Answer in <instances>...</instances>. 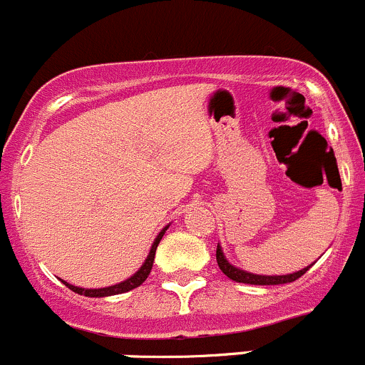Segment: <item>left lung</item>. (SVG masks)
<instances>
[{"mask_svg": "<svg viewBox=\"0 0 365 365\" xmlns=\"http://www.w3.org/2000/svg\"><path fill=\"white\" fill-rule=\"evenodd\" d=\"M215 259H217L219 268L225 273L226 277L231 278L235 282H240V284H252V285H278V284H289V282L297 280L299 277H303L304 273L308 272L309 266L307 268L299 269V272L291 273V275H275V277H266V275H254V273H247L244 269H238L235 266H231L228 261H226L225 254H222L221 247L217 245V250H215Z\"/></svg>", "mask_w": 365, "mask_h": 365, "instance_id": "left-lung-1", "label": "left lung"}]
</instances>
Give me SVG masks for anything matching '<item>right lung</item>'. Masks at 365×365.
Listing matches in <instances>:
<instances>
[{"label": "right lung", "mask_w": 365, "mask_h": 365, "mask_svg": "<svg viewBox=\"0 0 365 365\" xmlns=\"http://www.w3.org/2000/svg\"><path fill=\"white\" fill-rule=\"evenodd\" d=\"M168 228V226H167ZM163 228L160 231V235L156 237L155 244H153L151 250H150V256H148V259L144 261V264L140 266V269L137 273H134L130 278H127L125 282H121V284H116V285H111V287H104V289H81V287H74V285L68 284V282L62 280V284L66 285V287L71 289L73 292H78L81 294V296H88V297H104V296H115V294H123V292H128L132 291V289L139 287L140 284H143L144 280H146L148 275H150L151 268H153V261H155V252H156V247H158L160 240H162L163 233H165V230Z\"/></svg>", "instance_id": "1"}]
</instances>
